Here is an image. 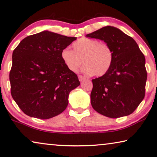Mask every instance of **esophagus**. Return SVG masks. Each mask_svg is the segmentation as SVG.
I'll use <instances>...</instances> for the list:
<instances>
[{
  "mask_svg": "<svg viewBox=\"0 0 157 157\" xmlns=\"http://www.w3.org/2000/svg\"><path fill=\"white\" fill-rule=\"evenodd\" d=\"M78 79H79L80 81H82L83 80L86 79V77H85V76H82V75H78Z\"/></svg>",
  "mask_w": 157,
  "mask_h": 157,
  "instance_id": "esophagus-1",
  "label": "esophagus"
}]
</instances>
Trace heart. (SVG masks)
I'll use <instances>...</instances> for the list:
<instances>
[{
	"mask_svg": "<svg viewBox=\"0 0 157 157\" xmlns=\"http://www.w3.org/2000/svg\"><path fill=\"white\" fill-rule=\"evenodd\" d=\"M73 51L69 48L62 50L61 56L66 67L72 72H76L82 61V68L88 75L97 76L105 75L113 62V51L107 44L98 40L82 37L73 44Z\"/></svg>",
	"mask_w": 157,
	"mask_h": 157,
	"instance_id": "heart-1",
	"label": "heart"
}]
</instances>
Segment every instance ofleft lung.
I'll use <instances>...</instances> for the list:
<instances>
[{"label":"left lung","mask_w":157,"mask_h":157,"mask_svg":"<svg viewBox=\"0 0 157 157\" xmlns=\"http://www.w3.org/2000/svg\"><path fill=\"white\" fill-rule=\"evenodd\" d=\"M86 37L104 41L113 51L110 69L92 79L91 104L98 113L111 118L133 113L145 96L147 72L145 57L135 41L119 29L107 26Z\"/></svg>","instance_id":"left-lung-1"}]
</instances>
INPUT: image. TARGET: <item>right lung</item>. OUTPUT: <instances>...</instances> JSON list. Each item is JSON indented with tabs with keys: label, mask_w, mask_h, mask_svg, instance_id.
<instances>
[{
	"label": "right lung",
	"mask_w": 157,
	"mask_h": 157,
	"mask_svg": "<svg viewBox=\"0 0 157 157\" xmlns=\"http://www.w3.org/2000/svg\"><path fill=\"white\" fill-rule=\"evenodd\" d=\"M76 37L44 31L25 37L14 49L10 73L11 94L26 115L46 120L66 109L78 76L62 60V50Z\"/></svg>",
	"instance_id": "obj_1"
}]
</instances>
